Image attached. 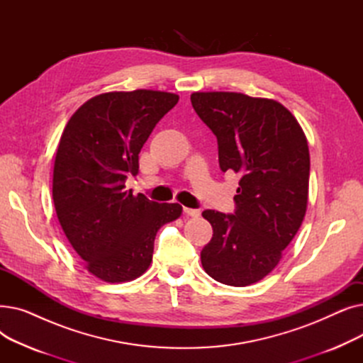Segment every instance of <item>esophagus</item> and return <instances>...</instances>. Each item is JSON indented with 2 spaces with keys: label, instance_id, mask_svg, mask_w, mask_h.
<instances>
[{
  "label": "esophagus",
  "instance_id": "34e87169",
  "mask_svg": "<svg viewBox=\"0 0 363 363\" xmlns=\"http://www.w3.org/2000/svg\"><path fill=\"white\" fill-rule=\"evenodd\" d=\"M184 213H185L186 216H191V218H199V216H200V211H199V208L184 207Z\"/></svg>",
  "mask_w": 363,
  "mask_h": 363
}]
</instances>
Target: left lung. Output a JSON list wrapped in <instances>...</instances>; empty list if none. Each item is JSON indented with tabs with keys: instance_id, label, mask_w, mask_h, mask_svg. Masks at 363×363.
Wrapping results in <instances>:
<instances>
[{
	"instance_id": "8db88e82",
	"label": "left lung",
	"mask_w": 363,
	"mask_h": 363,
	"mask_svg": "<svg viewBox=\"0 0 363 363\" xmlns=\"http://www.w3.org/2000/svg\"><path fill=\"white\" fill-rule=\"evenodd\" d=\"M191 104L216 135L220 170L241 177L235 213H201L213 228L201 264L218 282L245 287L274 271L306 215L308 140L290 110L275 100L194 92Z\"/></svg>"
}]
</instances>
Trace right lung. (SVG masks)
Returning <instances> with one entry per match:
<instances>
[{
  "instance_id": "add662e5",
  "label": "right lung",
  "mask_w": 363,
  "mask_h": 363,
  "mask_svg": "<svg viewBox=\"0 0 363 363\" xmlns=\"http://www.w3.org/2000/svg\"><path fill=\"white\" fill-rule=\"evenodd\" d=\"M178 100L151 89L95 95L62 133L52 172L55 213L85 268L106 282L141 277L157 231L182 213L178 203L159 204L125 189L151 130Z\"/></svg>"
}]
</instances>
